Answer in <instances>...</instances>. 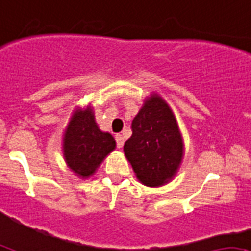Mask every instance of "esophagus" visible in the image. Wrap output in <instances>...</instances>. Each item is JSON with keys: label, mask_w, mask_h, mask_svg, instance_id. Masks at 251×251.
Listing matches in <instances>:
<instances>
[{"label": "esophagus", "mask_w": 251, "mask_h": 251, "mask_svg": "<svg viewBox=\"0 0 251 251\" xmlns=\"http://www.w3.org/2000/svg\"><path fill=\"white\" fill-rule=\"evenodd\" d=\"M115 139H116V143H117V147L118 149H121V147L123 146V144H125V138H123L122 134H116Z\"/></svg>", "instance_id": "esophagus-1"}]
</instances>
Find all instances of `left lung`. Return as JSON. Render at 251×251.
Masks as SVG:
<instances>
[{
  "label": "left lung",
  "mask_w": 251,
  "mask_h": 251,
  "mask_svg": "<svg viewBox=\"0 0 251 251\" xmlns=\"http://www.w3.org/2000/svg\"><path fill=\"white\" fill-rule=\"evenodd\" d=\"M125 154L143 185L158 187L177 173L182 161L183 143L175 116L165 100L153 93L131 122Z\"/></svg>",
  "instance_id": "1"
}]
</instances>
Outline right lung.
<instances>
[{
  "instance_id": "add662e5",
  "label": "right lung",
  "mask_w": 251,
  "mask_h": 251,
  "mask_svg": "<svg viewBox=\"0 0 251 251\" xmlns=\"http://www.w3.org/2000/svg\"><path fill=\"white\" fill-rule=\"evenodd\" d=\"M116 149L110 133L101 131L90 106L75 110L63 139L66 164L81 179H88Z\"/></svg>"
}]
</instances>
